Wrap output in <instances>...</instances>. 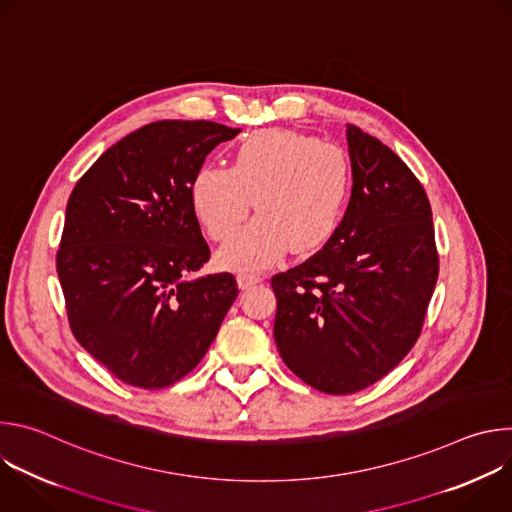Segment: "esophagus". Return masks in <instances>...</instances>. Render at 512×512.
<instances>
[{
    "mask_svg": "<svg viewBox=\"0 0 512 512\" xmlns=\"http://www.w3.org/2000/svg\"><path fill=\"white\" fill-rule=\"evenodd\" d=\"M263 277L259 275V273H249V271H245V273H239L237 275V283H239V287L241 289H247V287H251V285H255V283H259Z\"/></svg>",
    "mask_w": 512,
    "mask_h": 512,
    "instance_id": "1",
    "label": "esophagus"
}]
</instances>
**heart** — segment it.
Listing matches in <instances>:
<instances>
[{
    "instance_id": "b5f03b06",
    "label": "heart",
    "mask_w": 512,
    "mask_h": 512,
    "mask_svg": "<svg viewBox=\"0 0 512 512\" xmlns=\"http://www.w3.org/2000/svg\"><path fill=\"white\" fill-rule=\"evenodd\" d=\"M352 192L348 154L332 141L289 129L245 137L231 168L206 164L190 184L198 221L214 241H229L251 210L253 221L221 251L231 269H261L291 247L314 253L338 233Z\"/></svg>"
}]
</instances>
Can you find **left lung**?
<instances>
[{"mask_svg":"<svg viewBox=\"0 0 512 512\" xmlns=\"http://www.w3.org/2000/svg\"><path fill=\"white\" fill-rule=\"evenodd\" d=\"M346 139L352 192L338 233L271 279L277 350L328 395L367 389L407 356L440 271L421 182L377 137L348 125Z\"/></svg>","mask_w":512,"mask_h":512,"instance_id":"obj_1","label":"left lung"}]
</instances>
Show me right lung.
<instances>
[{
    "mask_svg": "<svg viewBox=\"0 0 512 512\" xmlns=\"http://www.w3.org/2000/svg\"><path fill=\"white\" fill-rule=\"evenodd\" d=\"M241 129L166 119L125 135L72 190L56 271L72 334L139 389L186 377L218 334L239 287L192 277L208 259L190 184Z\"/></svg>",
    "mask_w": 512,
    "mask_h": 512,
    "instance_id": "obj_1",
    "label": "right lung"
}]
</instances>
